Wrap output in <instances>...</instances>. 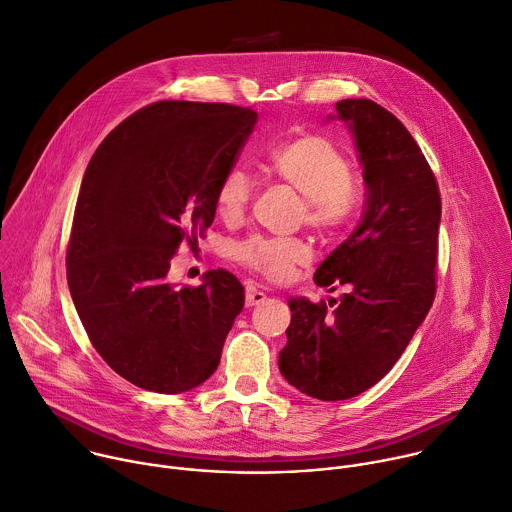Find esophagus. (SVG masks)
I'll return each instance as SVG.
<instances>
[{"mask_svg":"<svg viewBox=\"0 0 512 512\" xmlns=\"http://www.w3.org/2000/svg\"><path fill=\"white\" fill-rule=\"evenodd\" d=\"M264 300H266V294L262 290H256L252 286L246 288V306H256V304H260Z\"/></svg>","mask_w":512,"mask_h":512,"instance_id":"esophagus-1","label":"esophagus"}]
</instances>
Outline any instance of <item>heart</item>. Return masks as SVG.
<instances>
[{
    "label": "heart",
    "instance_id": "obj_1",
    "mask_svg": "<svg viewBox=\"0 0 512 512\" xmlns=\"http://www.w3.org/2000/svg\"><path fill=\"white\" fill-rule=\"evenodd\" d=\"M266 171L302 195V218L321 234H339L359 210L361 181L343 149L325 135L304 133L276 145L266 157ZM252 189L244 169L224 173L216 212L226 224H238L246 216ZM234 258L252 274L286 282L298 266L311 262V248L300 238L252 236L234 248Z\"/></svg>",
    "mask_w": 512,
    "mask_h": 512
}]
</instances>
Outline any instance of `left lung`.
<instances>
[{"label": "left lung", "instance_id": "left-lung-1", "mask_svg": "<svg viewBox=\"0 0 512 512\" xmlns=\"http://www.w3.org/2000/svg\"><path fill=\"white\" fill-rule=\"evenodd\" d=\"M355 135L365 212L317 268V286H349L339 300L290 298L278 367L302 393L355 397L397 363L436 296L442 199L436 175L403 123L369 98L337 102Z\"/></svg>", "mask_w": 512, "mask_h": 512}]
</instances>
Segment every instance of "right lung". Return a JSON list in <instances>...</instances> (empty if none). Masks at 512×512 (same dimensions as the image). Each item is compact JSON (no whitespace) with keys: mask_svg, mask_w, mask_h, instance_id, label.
I'll return each instance as SVG.
<instances>
[{"mask_svg":"<svg viewBox=\"0 0 512 512\" xmlns=\"http://www.w3.org/2000/svg\"><path fill=\"white\" fill-rule=\"evenodd\" d=\"M256 121V111L226 102L159 100L115 127L86 167L68 286L96 353L137 387L189 391L220 365L244 286L210 270L177 290L167 272L181 242L212 226L218 185Z\"/></svg>","mask_w":512,"mask_h":512,"instance_id":"add662e5","label":"right lung"}]
</instances>
